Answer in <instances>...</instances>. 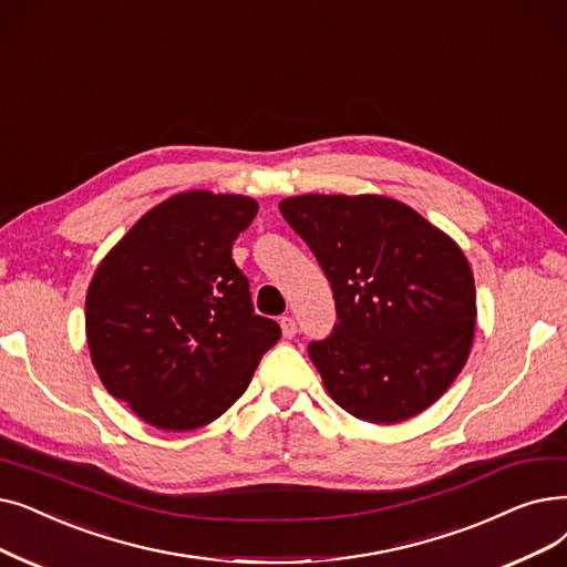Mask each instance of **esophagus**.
I'll return each mask as SVG.
<instances>
[{
    "label": "esophagus",
    "mask_w": 567,
    "mask_h": 567,
    "mask_svg": "<svg viewBox=\"0 0 567 567\" xmlns=\"http://www.w3.org/2000/svg\"><path fill=\"white\" fill-rule=\"evenodd\" d=\"M280 329H282L285 338L297 336V322H293V317H282L280 319Z\"/></svg>",
    "instance_id": "obj_1"
}]
</instances>
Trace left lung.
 <instances>
[{
  "instance_id": "8db88e82",
  "label": "left lung",
  "mask_w": 567,
  "mask_h": 567,
  "mask_svg": "<svg viewBox=\"0 0 567 567\" xmlns=\"http://www.w3.org/2000/svg\"><path fill=\"white\" fill-rule=\"evenodd\" d=\"M280 213L333 289V333L308 344L329 396L371 424L433 405L475 336V278L456 240L380 194L289 196Z\"/></svg>"
}]
</instances>
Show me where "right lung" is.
I'll use <instances>...</instances> for the list:
<instances>
[{"instance_id":"right-lung-1","label":"right lung","mask_w":567,"mask_h":567,"mask_svg":"<svg viewBox=\"0 0 567 567\" xmlns=\"http://www.w3.org/2000/svg\"><path fill=\"white\" fill-rule=\"evenodd\" d=\"M257 202L181 192L147 210L96 266L85 297L94 371L145 424L194 431L248 389L278 322L255 315L231 245Z\"/></svg>"}]
</instances>
